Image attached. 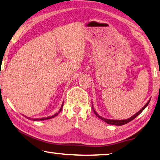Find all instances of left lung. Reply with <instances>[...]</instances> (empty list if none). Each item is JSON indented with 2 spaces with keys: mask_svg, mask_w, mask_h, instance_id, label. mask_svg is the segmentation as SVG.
I'll use <instances>...</instances> for the list:
<instances>
[{
  "mask_svg": "<svg viewBox=\"0 0 160 160\" xmlns=\"http://www.w3.org/2000/svg\"><path fill=\"white\" fill-rule=\"evenodd\" d=\"M151 99V98H150ZM150 99L148 100V102L146 103V104H145L143 107H142L141 110H140L137 113H136L135 114H134V115H133L132 117H131L130 118H128V119H122V120H117V119H106V118H104V117H102L101 116H100L96 112V110H94V108H93V105H92V109H93V112H94V113H95V114H96V115L98 117V118H100V119H102V120H103V121L104 122H105L106 123H107V124H112V125H116V126H122V125H124V124H127V123H128V122H130L131 121H132L133 119H134L136 118V117L138 116V115H139L140 114H141L142 111H143L145 109V108L147 107V106L148 105V104H149V102H150Z\"/></svg>",
  "mask_w": 160,
  "mask_h": 160,
  "instance_id": "left-lung-1",
  "label": "left lung"
}]
</instances>
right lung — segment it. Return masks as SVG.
I'll use <instances>...</instances> for the list:
<instances>
[{
    "label": "right lung",
    "mask_w": 160,
    "mask_h": 160,
    "mask_svg": "<svg viewBox=\"0 0 160 160\" xmlns=\"http://www.w3.org/2000/svg\"><path fill=\"white\" fill-rule=\"evenodd\" d=\"M63 104H64V102H62V106H61V108H60V110L58 111V112H57V113H55V114H53V115H52V116H49V117H43V118H35V119H33V118H31V117H27V116H25L27 117V119H32V120H33V121H43V120H46V119H52V118H54L55 117H56L58 115V114L60 112L62 111V106H63Z\"/></svg>",
    "instance_id": "obj_1"
}]
</instances>
